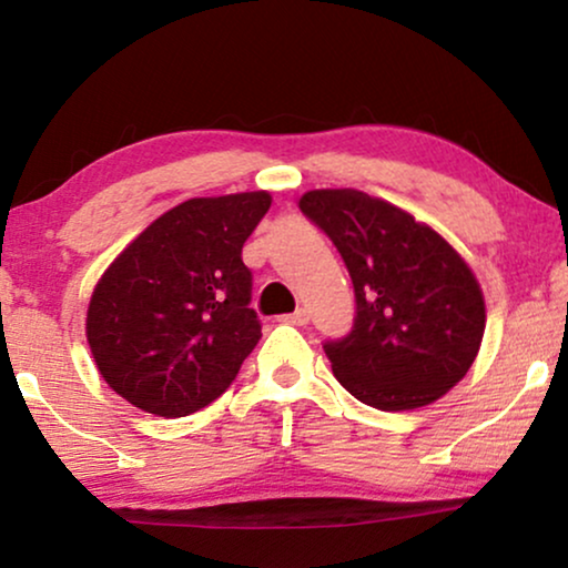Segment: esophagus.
<instances>
[{"mask_svg":"<svg viewBox=\"0 0 568 568\" xmlns=\"http://www.w3.org/2000/svg\"><path fill=\"white\" fill-rule=\"evenodd\" d=\"M280 322H285V324H296V327H304V324H308V312H306V308H298V312L280 316Z\"/></svg>","mask_w":568,"mask_h":568,"instance_id":"1","label":"esophagus"}]
</instances>
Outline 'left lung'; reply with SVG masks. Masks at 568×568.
<instances>
[{
	"label": "left lung",
	"instance_id": "left-lung-1",
	"mask_svg": "<svg viewBox=\"0 0 568 568\" xmlns=\"http://www.w3.org/2000/svg\"><path fill=\"white\" fill-rule=\"evenodd\" d=\"M298 207L332 239L353 280L351 335L324 343L337 382L389 413L447 395L486 332L470 264L430 225L358 189H312Z\"/></svg>",
	"mask_w": 568,
	"mask_h": 568
}]
</instances>
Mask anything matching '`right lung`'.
Wrapping results in <instances>:
<instances>
[{
    "label": "right lung",
    "instance_id": "obj_1",
    "mask_svg": "<svg viewBox=\"0 0 568 568\" xmlns=\"http://www.w3.org/2000/svg\"><path fill=\"white\" fill-rule=\"evenodd\" d=\"M270 192L194 196L109 264L85 335L105 384L140 410L181 418L223 395L262 337L241 260Z\"/></svg>",
    "mask_w": 568,
    "mask_h": 568
}]
</instances>
